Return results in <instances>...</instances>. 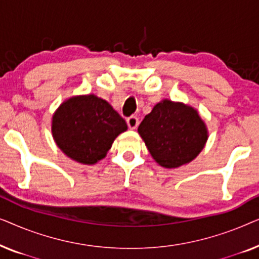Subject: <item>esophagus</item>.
<instances>
[{"label": "esophagus", "mask_w": 259, "mask_h": 259, "mask_svg": "<svg viewBox=\"0 0 259 259\" xmlns=\"http://www.w3.org/2000/svg\"><path fill=\"white\" fill-rule=\"evenodd\" d=\"M127 125H128L131 130H136L138 125H139V119H138V116L132 115L130 116V118H127Z\"/></svg>", "instance_id": "34e87169"}]
</instances>
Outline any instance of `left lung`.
<instances>
[{"label":"left lung","mask_w":259,"mask_h":259,"mask_svg":"<svg viewBox=\"0 0 259 259\" xmlns=\"http://www.w3.org/2000/svg\"><path fill=\"white\" fill-rule=\"evenodd\" d=\"M138 132L154 160L166 168L192 161L207 140L206 125L196 109L167 99L145 116Z\"/></svg>","instance_id":"1"}]
</instances>
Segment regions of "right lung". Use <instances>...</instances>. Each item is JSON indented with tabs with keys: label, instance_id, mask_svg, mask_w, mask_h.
<instances>
[{
	"label": "right lung",
	"instance_id": "1",
	"mask_svg": "<svg viewBox=\"0 0 259 259\" xmlns=\"http://www.w3.org/2000/svg\"><path fill=\"white\" fill-rule=\"evenodd\" d=\"M127 123L111 105L97 95H80L62 102L52 120L60 150L73 160L92 165L106 157Z\"/></svg>",
	"mask_w": 259,
	"mask_h": 259
}]
</instances>
